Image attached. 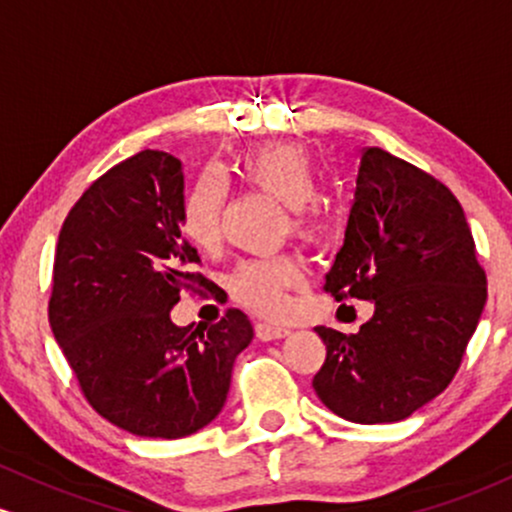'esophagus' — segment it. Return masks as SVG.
Masks as SVG:
<instances>
[{
  "mask_svg": "<svg viewBox=\"0 0 512 512\" xmlns=\"http://www.w3.org/2000/svg\"><path fill=\"white\" fill-rule=\"evenodd\" d=\"M287 333H290L287 326L268 324V321H261V324H256V336L261 338V341H275V338H285Z\"/></svg>",
  "mask_w": 512,
  "mask_h": 512,
  "instance_id": "1",
  "label": "esophagus"
}]
</instances>
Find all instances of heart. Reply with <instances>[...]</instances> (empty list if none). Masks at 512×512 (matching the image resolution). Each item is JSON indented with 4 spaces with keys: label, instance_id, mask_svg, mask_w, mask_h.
Here are the masks:
<instances>
[{
    "label": "heart",
    "instance_id": "heart-1",
    "mask_svg": "<svg viewBox=\"0 0 512 512\" xmlns=\"http://www.w3.org/2000/svg\"><path fill=\"white\" fill-rule=\"evenodd\" d=\"M234 171L246 188L266 193L287 208L283 234L304 246H321L329 232L326 212L317 200L319 176L307 149L292 142H273L249 149L237 159ZM227 186L215 171H205L191 183L181 203V229L198 249H215L222 237ZM304 268L295 256L244 261L229 278L234 300L263 317H280L290 304V292L302 287Z\"/></svg>",
    "mask_w": 512,
    "mask_h": 512
}]
</instances>
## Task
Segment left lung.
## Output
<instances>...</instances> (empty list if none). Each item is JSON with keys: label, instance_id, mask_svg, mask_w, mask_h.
Listing matches in <instances>:
<instances>
[{"label": "left lung", "instance_id": "8db88e82", "mask_svg": "<svg viewBox=\"0 0 512 512\" xmlns=\"http://www.w3.org/2000/svg\"><path fill=\"white\" fill-rule=\"evenodd\" d=\"M324 290L372 300L375 314L358 333L314 329L326 346L314 392L346 421L394 423L452 382L486 304V273L450 188L365 147Z\"/></svg>", "mask_w": 512, "mask_h": 512}]
</instances>
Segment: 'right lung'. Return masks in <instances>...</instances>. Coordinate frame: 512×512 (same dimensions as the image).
Listing matches in <instances>:
<instances>
[{"label":"right lung","mask_w":512,"mask_h":512,"mask_svg":"<svg viewBox=\"0 0 512 512\" xmlns=\"http://www.w3.org/2000/svg\"><path fill=\"white\" fill-rule=\"evenodd\" d=\"M183 171L145 149L99 176L60 229L48 319L84 399L140 438H186L222 411L254 326L229 307L217 324L176 326L181 292L210 287L181 234Z\"/></svg>","instance_id":"obj_1"}]
</instances>
